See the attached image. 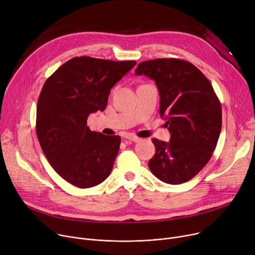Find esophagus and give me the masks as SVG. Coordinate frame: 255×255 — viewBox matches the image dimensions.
I'll return each instance as SVG.
<instances>
[{"label": "esophagus", "instance_id": "obj_1", "mask_svg": "<svg viewBox=\"0 0 255 255\" xmlns=\"http://www.w3.org/2000/svg\"><path fill=\"white\" fill-rule=\"evenodd\" d=\"M126 138H127L128 140H131V141H133V142H137V141H139V140H140V138H139V137L134 136V135H131V134L127 135V136H126Z\"/></svg>", "mask_w": 255, "mask_h": 255}]
</instances>
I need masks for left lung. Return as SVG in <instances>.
<instances>
[{
  "instance_id": "1",
  "label": "left lung",
  "mask_w": 255,
  "mask_h": 255,
  "mask_svg": "<svg viewBox=\"0 0 255 255\" xmlns=\"http://www.w3.org/2000/svg\"><path fill=\"white\" fill-rule=\"evenodd\" d=\"M135 74L154 80L159 114L171 133L169 142L152 138L155 153L148 167L165 183L187 182L211 159L222 129L221 103L212 83L193 64L180 59L141 62Z\"/></svg>"
}]
</instances>
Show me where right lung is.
I'll return each instance as SVG.
<instances>
[{
    "label": "right lung",
    "instance_id": "add662e5",
    "mask_svg": "<svg viewBox=\"0 0 255 255\" xmlns=\"http://www.w3.org/2000/svg\"><path fill=\"white\" fill-rule=\"evenodd\" d=\"M135 64L75 57L42 86L35 126L39 144L53 169L76 187H94L111 174L121 138L91 131L87 118L106 109L111 88Z\"/></svg>",
    "mask_w": 255,
    "mask_h": 255
}]
</instances>
